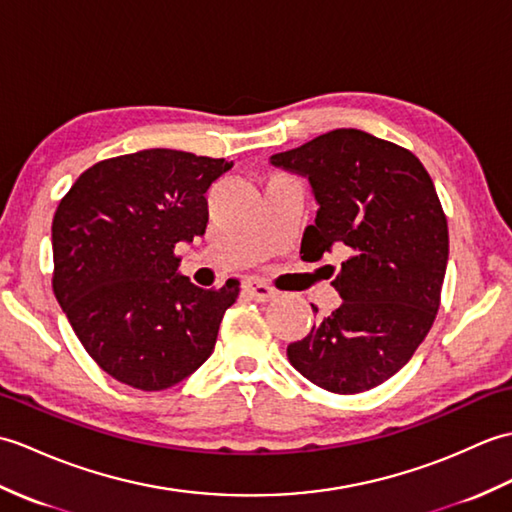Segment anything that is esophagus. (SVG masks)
Segmentation results:
<instances>
[{
	"instance_id": "1",
	"label": "esophagus",
	"mask_w": 512,
	"mask_h": 512,
	"mask_svg": "<svg viewBox=\"0 0 512 512\" xmlns=\"http://www.w3.org/2000/svg\"><path fill=\"white\" fill-rule=\"evenodd\" d=\"M243 289L247 291V295L252 300H258V302H269V300H274L276 295H278V291L276 289H271L267 282H263V280H256V278H252V280H247L245 285H243Z\"/></svg>"
}]
</instances>
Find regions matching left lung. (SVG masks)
<instances>
[{"label":"left lung","instance_id":"obj_1","mask_svg":"<svg viewBox=\"0 0 512 512\" xmlns=\"http://www.w3.org/2000/svg\"><path fill=\"white\" fill-rule=\"evenodd\" d=\"M271 164L309 179L320 206L302 236L309 258L346 256L331 282L342 304L287 357L328 392H366L412 359L436 320L449 230L434 181L414 153L357 129L317 135Z\"/></svg>","mask_w":512,"mask_h":512}]
</instances>
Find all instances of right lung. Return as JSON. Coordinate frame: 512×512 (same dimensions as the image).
Wrapping results in <instances>:
<instances>
[{"mask_svg":"<svg viewBox=\"0 0 512 512\" xmlns=\"http://www.w3.org/2000/svg\"><path fill=\"white\" fill-rule=\"evenodd\" d=\"M232 168L146 149L98 162L52 221V289L98 366L144 392L190 377L217 344L238 280L201 289L179 274L177 243L206 234V192Z\"/></svg>","mask_w":512,"mask_h":512,"instance_id":"right-lung-1","label":"right lung"}]
</instances>
